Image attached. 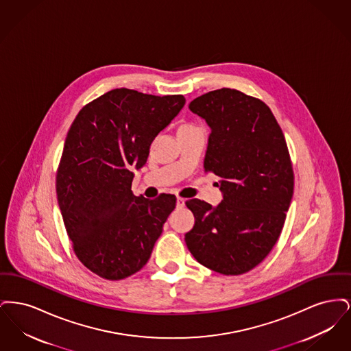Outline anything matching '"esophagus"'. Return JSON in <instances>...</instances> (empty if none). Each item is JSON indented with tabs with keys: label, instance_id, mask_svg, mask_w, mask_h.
Instances as JSON below:
<instances>
[{
	"label": "esophagus",
	"instance_id": "obj_1",
	"mask_svg": "<svg viewBox=\"0 0 351 351\" xmlns=\"http://www.w3.org/2000/svg\"><path fill=\"white\" fill-rule=\"evenodd\" d=\"M184 204H185V200L182 199V197H178V200H176V206H178V208H183Z\"/></svg>",
	"mask_w": 351,
	"mask_h": 351
}]
</instances>
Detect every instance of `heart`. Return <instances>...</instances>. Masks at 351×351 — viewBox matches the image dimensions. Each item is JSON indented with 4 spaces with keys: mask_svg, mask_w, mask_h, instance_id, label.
<instances>
[{
    "mask_svg": "<svg viewBox=\"0 0 351 351\" xmlns=\"http://www.w3.org/2000/svg\"><path fill=\"white\" fill-rule=\"evenodd\" d=\"M182 128H192V125H183Z\"/></svg>",
    "mask_w": 351,
    "mask_h": 351,
    "instance_id": "heart-1",
    "label": "heart"
}]
</instances>
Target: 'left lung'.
Instances as JSON below:
<instances>
[{"label":"left lung","instance_id":"obj_1","mask_svg":"<svg viewBox=\"0 0 351 351\" xmlns=\"http://www.w3.org/2000/svg\"><path fill=\"white\" fill-rule=\"evenodd\" d=\"M210 126L205 172L219 178L223 200L185 202L195 226L185 243L195 259L222 275L256 267L282 233L295 176L283 132L267 105L221 88L189 104Z\"/></svg>","mask_w":351,"mask_h":351}]
</instances>
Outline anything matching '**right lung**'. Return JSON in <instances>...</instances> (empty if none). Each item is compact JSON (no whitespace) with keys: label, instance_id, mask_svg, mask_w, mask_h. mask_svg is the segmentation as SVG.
<instances>
[{"label":"right lung","instance_id":"obj_1","mask_svg":"<svg viewBox=\"0 0 351 351\" xmlns=\"http://www.w3.org/2000/svg\"><path fill=\"white\" fill-rule=\"evenodd\" d=\"M183 95L119 88L84 105L68 130L56 171V196L77 259L106 280L138 272L176 206L175 195L134 196L133 168L178 116Z\"/></svg>","mask_w":351,"mask_h":351}]
</instances>
